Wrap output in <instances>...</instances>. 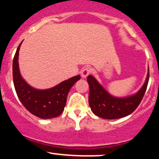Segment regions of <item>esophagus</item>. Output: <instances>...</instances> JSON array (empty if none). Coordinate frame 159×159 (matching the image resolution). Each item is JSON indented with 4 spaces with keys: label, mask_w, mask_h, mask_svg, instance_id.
Segmentation results:
<instances>
[{
    "label": "esophagus",
    "mask_w": 159,
    "mask_h": 159,
    "mask_svg": "<svg viewBox=\"0 0 159 159\" xmlns=\"http://www.w3.org/2000/svg\"><path fill=\"white\" fill-rule=\"evenodd\" d=\"M90 72H91V69H90V68L86 67V68H84V69H83L82 70H81V76H82V78H86L87 77H88L89 75L90 74Z\"/></svg>",
    "instance_id": "1"
}]
</instances>
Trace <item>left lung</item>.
I'll list each match as a JSON object with an SVG mask.
<instances>
[{
  "mask_svg": "<svg viewBox=\"0 0 159 159\" xmlns=\"http://www.w3.org/2000/svg\"><path fill=\"white\" fill-rule=\"evenodd\" d=\"M149 70L146 82L137 93L125 98L112 97L92 75L87 78L90 92L89 105L94 114L104 119H117L131 114L138 107L147 88Z\"/></svg>",
  "mask_w": 159,
  "mask_h": 159,
  "instance_id": "left-lung-1",
  "label": "left lung"
}]
</instances>
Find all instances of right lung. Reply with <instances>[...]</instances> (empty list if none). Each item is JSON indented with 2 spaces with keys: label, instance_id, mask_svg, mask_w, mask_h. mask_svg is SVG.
Listing matches in <instances>:
<instances>
[{
  "label": "right lung",
  "instance_id": "obj_1",
  "mask_svg": "<svg viewBox=\"0 0 159 159\" xmlns=\"http://www.w3.org/2000/svg\"><path fill=\"white\" fill-rule=\"evenodd\" d=\"M19 45L13 61V79L15 90L20 102L32 115L43 118H56L61 115L66 103L68 93L81 76L77 75L62 81L48 90L31 88L22 79L19 70Z\"/></svg>",
  "mask_w": 159,
  "mask_h": 159
}]
</instances>
